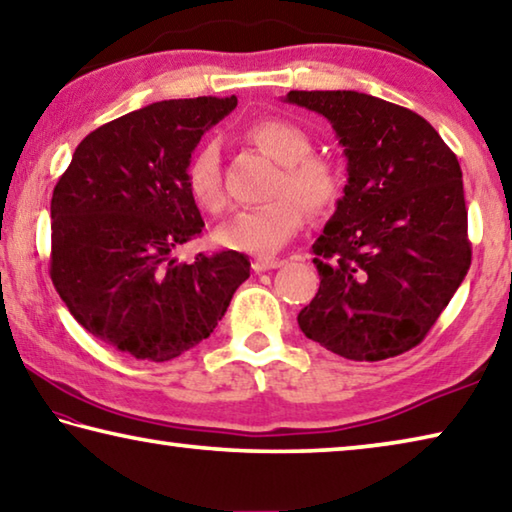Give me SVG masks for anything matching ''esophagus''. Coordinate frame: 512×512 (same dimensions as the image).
I'll return each mask as SVG.
<instances>
[{
	"instance_id": "esophagus-1",
	"label": "esophagus",
	"mask_w": 512,
	"mask_h": 512,
	"mask_svg": "<svg viewBox=\"0 0 512 512\" xmlns=\"http://www.w3.org/2000/svg\"><path fill=\"white\" fill-rule=\"evenodd\" d=\"M282 264H284L282 259H255V262H253V271H255V273L273 271V268H280Z\"/></svg>"
}]
</instances>
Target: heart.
Here are the masks:
<instances>
[{
  "label": "heart",
  "instance_id": "1",
  "mask_svg": "<svg viewBox=\"0 0 512 512\" xmlns=\"http://www.w3.org/2000/svg\"><path fill=\"white\" fill-rule=\"evenodd\" d=\"M248 142L280 164L273 183L275 201L250 207L223 223L219 244L246 255L277 253L311 216L332 210L341 194V173L323 155H314V140L296 121L268 117L246 128ZM187 185L194 201L207 212H219L225 203L221 183V158L216 144L205 142L187 167Z\"/></svg>",
  "mask_w": 512,
  "mask_h": 512
}]
</instances>
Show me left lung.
I'll use <instances>...</instances> for the list:
<instances>
[{
	"mask_svg": "<svg viewBox=\"0 0 512 512\" xmlns=\"http://www.w3.org/2000/svg\"><path fill=\"white\" fill-rule=\"evenodd\" d=\"M287 103L332 124L348 185L314 241L316 298L298 314L307 339L352 361L418 345L472 262L463 173L427 119L354 90H291Z\"/></svg>",
	"mask_w": 512,
	"mask_h": 512,
	"instance_id": "obj_1",
	"label": "left lung"
}]
</instances>
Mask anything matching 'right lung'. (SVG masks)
<instances>
[{"label":"right lung","instance_id":"add662e5","mask_svg":"<svg viewBox=\"0 0 512 512\" xmlns=\"http://www.w3.org/2000/svg\"><path fill=\"white\" fill-rule=\"evenodd\" d=\"M237 97L169 99L99 126L51 196V282L79 325L124 354L169 361L219 325L250 262L237 250L178 264L205 223L187 167Z\"/></svg>","mask_w":512,"mask_h":512}]
</instances>
